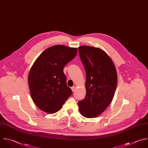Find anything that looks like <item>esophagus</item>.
Masks as SVG:
<instances>
[{"label": "esophagus", "instance_id": "obj_1", "mask_svg": "<svg viewBox=\"0 0 148 148\" xmlns=\"http://www.w3.org/2000/svg\"><path fill=\"white\" fill-rule=\"evenodd\" d=\"M71 89H72V91H73V92H74L75 91V89H76V87H75V86H73V87H71Z\"/></svg>", "mask_w": 148, "mask_h": 148}]
</instances>
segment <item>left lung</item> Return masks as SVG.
Wrapping results in <instances>:
<instances>
[{"label":"left lung","instance_id":"1","mask_svg":"<svg viewBox=\"0 0 148 148\" xmlns=\"http://www.w3.org/2000/svg\"><path fill=\"white\" fill-rule=\"evenodd\" d=\"M86 73V95L78 102L80 114L87 118L101 114L110 105L114 94L117 75L114 64L103 50L91 46L78 47Z\"/></svg>","mask_w":148,"mask_h":148}]
</instances>
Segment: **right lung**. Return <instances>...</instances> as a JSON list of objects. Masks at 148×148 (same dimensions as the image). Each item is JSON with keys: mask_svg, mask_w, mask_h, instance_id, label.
I'll use <instances>...</instances> for the list:
<instances>
[{"mask_svg": "<svg viewBox=\"0 0 148 148\" xmlns=\"http://www.w3.org/2000/svg\"><path fill=\"white\" fill-rule=\"evenodd\" d=\"M77 53V48L56 45L46 49L34 62L28 84L33 101L42 111L56 113L72 94L63 69Z\"/></svg>", "mask_w": 148, "mask_h": 148, "instance_id": "obj_1", "label": "right lung"}]
</instances>
